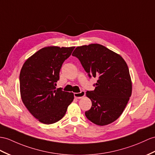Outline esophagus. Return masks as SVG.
Here are the masks:
<instances>
[{
    "label": "esophagus",
    "mask_w": 155,
    "mask_h": 155,
    "mask_svg": "<svg viewBox=\"0 0 155 155\" xmlns=\"http://www.w3.org/2000/svg\"><path fill=\"white\" fill-rule=\"evenodd\" d=\"M74 97L76 98V99H81V98L84 97L85 95V93L84 91H81L80 93H75L74 94Z\"/></svg>",
    "instance_id": "esophagus-1"
}]
</instances>
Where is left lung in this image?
<instances>
[{
  "label": "left lung",
  "mask_w": 155,
  "mask_h": 155,
  "mask_svg": "<svg viewBox=\"0 0 155 155\" xmlns=\"http://www.w3.org/2000/svg\"><path fill=\"white\" fill-rule=\"evenodd\" d=\"M77 57L89 78H97L94 91L86 95L92 102L85 116L98 126L108 125L122 114L131 95L132 84L129 69L120 54L99 44L75 48Z\"/></svg>",
  "instance_id": "1"
}]
</instances>
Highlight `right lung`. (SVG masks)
<instances>
[{
	"mask_svg": "<svg viewBox=\"0 0 155 155\" xmlns=\"http://www.w3.org/2000/svg\"><path fill=\"white\" fill-rule=\"evenodd\" d=\"M74 47H47L24 62L20 74L21 100L29 112L41 123L61 120L74 100V93L56 89L63 62Z\"/></svg>",
	"mask_w": 155,
	"mask_h": 155,
	"instance_id": "obj_1",
	"label": "right lung"
}]
</instances>
